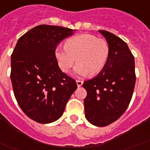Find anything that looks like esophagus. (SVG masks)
<instances>
[{"label":"esophagus","instance_id":"1","mask_svg":"<svg viewBox=\"0 0 150 150\" xmlns=\"http://www.w3.org/2000/svg\"><path fill=\"white\" fill-rule=\"evenodd\" d=\"M83 82L81 81V80H76V83H77V86H78V87H81L82 85H83Z\"/></svg>","mask_w":150,"mask_h":150}]
</instances>
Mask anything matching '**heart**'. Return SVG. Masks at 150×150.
Listing matches in <instances>:
<instances>
[{"label": "heart", "instance_id": "heart-1", "mask_svg": "<svg viewBox=\"0 0 150 150\" xmlns=\"http://www.w3.org/2000/svg\"><path fill=\"white\" fill-rule=\"evenodd\" d=\"M63 46L54 48V57L59 69L67 73L75 62L79 75L100 74L105 67L110 54V47L105 39L89 34H79L66 40Z\"/></svg>", "mask_w": 150, "mask_h": 150}]
</instances>
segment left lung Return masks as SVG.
Here are the masks:
<instances>
[{"instance_id": "left-lung-1", "label": "left lung", "mask_w": 150, "mask_h": 150, "mask_svg": "<svg viewBox=\"0 0 150 150\" xmlns=\"http://www.w3.org/2000/svg\"><path fill=\"white\" fill-rule=\"evenodd\" d=\"M103 34L110 47L104 69L92 79L84 81L85 116L98 127L110 125L125 112L135 87L134 57L121 38L105 30Z\"/></svg>"}]
</instances>
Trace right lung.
<instances>
[{
    "mask_svg": "<svg viewBox=\"0 0 150 150\" xmlns=\"http://www.w3.org/2000/svg\"><path fill=\"white\" fill-rule=\"evenodd\" d=\"M73 30L40 25L18 39L11 55L12 85L18 105L34 121L48 124L62 116L77 84L59 69L54 48Z\"/></svg>",
    "mask_w": 150,
    "mask_h": 150,
    "instance_id": "right-lung-1",
    "label": "right lung"
}]
</instances>
